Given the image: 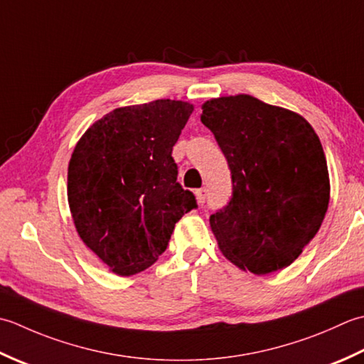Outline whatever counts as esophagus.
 <instances>
[{"mask_svg": "<svg viewBox=\"0 0 364 364\" xmlns=\"http://www.w3.org/2000/svg\"><path fill=\"white\" fill-rule=\"evenodd\" d=\"M205 198H207V190L205 188L196 190V199H198L199 204H204L205 203Z\"/></svg>", "mask_w": 364, "mask_h": 364, "instance_id": "1", "label": "esophagus"}]
</instances>
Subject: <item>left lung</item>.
<instances>
[{"mask_svg":"<svg viewBox=\"0 0 364 364\" xmlns=\"http://www.w3.org/2000/svg\"><path fill=\"white\" fill-rule=\"evenodd\" d=\"M201 108L232 176L231 201L209 220L220 251L255 275L284 269L314 239L328 209L321 139L299 113L248 94Z\"/></svg>","mask_w":364,"mask_h":364,"instance_id":"obj_1","label":"left lung"}]
</instances>
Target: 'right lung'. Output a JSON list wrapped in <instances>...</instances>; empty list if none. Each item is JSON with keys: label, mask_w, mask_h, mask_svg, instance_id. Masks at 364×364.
<instances>
[{"label": "right lung", "mask_w": 364, "mask_h": 364, "mask_svg": "<svg viewBox=\"0 0 364 364\" xmlns=\"http://www.w3.org/2000/svg\"><path fill=\"white\" fill-rule=\"evenodd\" d=\"M193 103L160 99L109 111L78 139L68 169L73 225L86 247L119 277L151 267L174 226L196 207L177 183L173 146Z\"/></svg>", "instance_id": "1"}]
</instances>
